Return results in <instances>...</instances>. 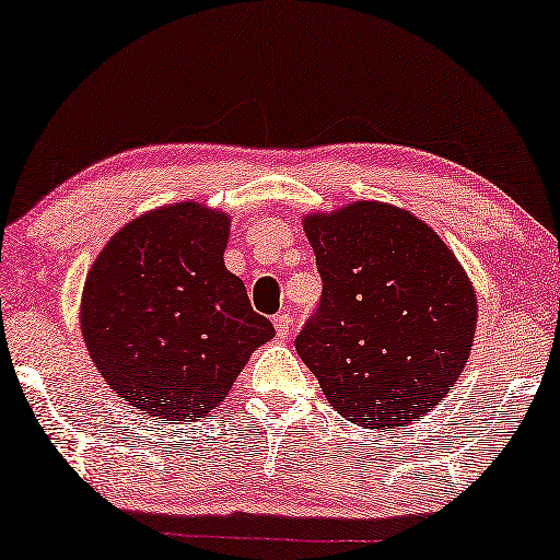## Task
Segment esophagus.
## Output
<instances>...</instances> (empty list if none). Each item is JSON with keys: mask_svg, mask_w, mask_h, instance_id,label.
Returning <instances> with one entry per match:
<instances>
[{"mask_svg": "<svg viewBox=\"0 0 560 560\" xmlns=\"http://www.w3.org/2000/svg\"><path fill=\"white\" fill-rule=\"evenodd\" d=\"M273 328H277L279 339H287V334H289V328H291V316L287 312L273 316Z\"/></svg>", "mask_w": 560, "mask_h": 560, "instance_id": "1", "label": "esophagus"}]
</instances>
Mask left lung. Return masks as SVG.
I'll return each instance as SVG.
<instances>
[{
  "label": "left lung",
  "mask_w": 560,
  "mask_h": 560,
  "mask_svg": "<svg viewBox=\"0 0 560 560\" xmlns=\"http://www.w3.org/2000/svg\"><path fill=\"white\" fill-rule=\"evenodd\" d=\"M304 232L324 289L296 351L326 401L366 429H394L439 406L476 331V291L454 252L384 201L314 211Z\"/></svg>",
  "instance_id": "obj_1"
}]
</instances>
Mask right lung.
I'll list each match as a JSON object with an SVG mask.
<instances>
[{
	"mask_svg": "<svg viewBox=\"0 0 560 560\" xmlns=\"http://www.w3.org/2000/svg\"><path fill=\"white\" fill-rule=\"evenodd\" d=\"M229 214L179 201L129 221L86 273L82 336L121 401L166 421L214 411L273 339L224 266Z\"/></svg>",
	"mask_w": 560,
	"mask_h": 560,
	"instance_id": "obj_1",
	"label": "right lung"
}]
</instances>
